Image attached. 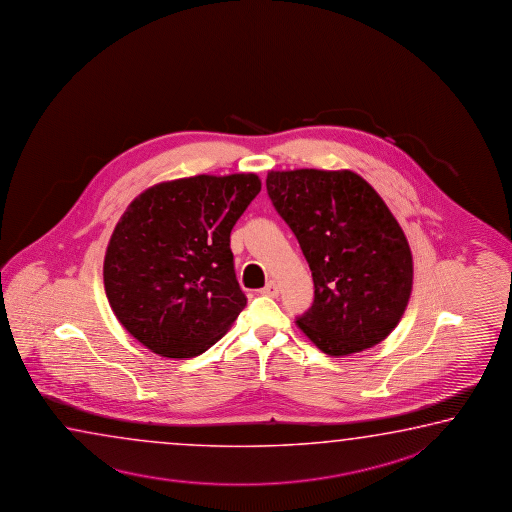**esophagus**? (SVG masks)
<instances>
[{
    "label": "esophagus",
    "mask_w": 512,
    "mask_h": 512,
    "mask_svg": "<svg viewBox=\"0 0 512 512\" xmlns=\"http://www.w3.org/2000/svg\"><path fill=\"white\" fill-rule=\"evenodd\" d=\"M260 294L269 295V297H278L279 286L276 281H269L267 285L263 286L260 290Z\"/></svg>",
    "instance_id": "obj_1"
}]
</instances>
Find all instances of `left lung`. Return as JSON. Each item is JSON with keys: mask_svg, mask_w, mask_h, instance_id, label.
<instances>
[{"mask_svg": "<svg viewBox=\"0 0 512 512\" xmlns=\"http://www.w3.org/2000/svg\"><path fill=\"white\" fill-rule=\"evenodd\" d=\"M267 191L312 270V308L297 326L322 353L347 356L380 344L412 292V252L398 220L351 170L269 172Z\"/></svg>", "mask_w": 512, "mask_h": 512, "instance_id": "left-lung-1", "label": "left lung"}]
</instances>
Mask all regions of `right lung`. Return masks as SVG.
<instances>
[{"instance_id":"1","label":"right lung","mask_w":512,"mask_h":512,"mask_svg":"<svg viewBox=\"0 0 512 512\" xmlns=\"http://www.w3.org/2000/svg\"><path fill=\"white\" fill-rule=\"evenodd\" d=\"M260 190L256 174L195 175L130 202L107 245L104 285L116 319L143 346L191 358L226 335L247 304L229 236Z\"/></svg>"}]
</instances>
